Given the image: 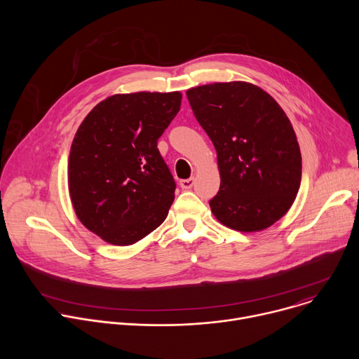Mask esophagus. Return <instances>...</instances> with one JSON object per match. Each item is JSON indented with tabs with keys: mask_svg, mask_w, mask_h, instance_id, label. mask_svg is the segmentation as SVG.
<instances>
[{
	"mask_svg": "<svg viewBox=\"0 0 359 359\" xmlns=\"http://www.w3.org/2000/svg\"><path fill=\"white\" fill-rule=\"evenodd\" d=\"M194 184V179H184V180H180V187L182 189H191Z\"/></svg>",
	"mask_w": 359,
	"mask_h": 359,
	"instance_id": "esophagus-1",
	"label": "esophagus"
}]
</instances>
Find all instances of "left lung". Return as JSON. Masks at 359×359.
<instances>
[{
	"label": "left lung",
	"instance_id": "left-lung-1",
	"mask_svg": "<svg viewBox=\"0 0 359 359\" xmlns=\"http://www.w3.org/2000/svg\"><path fill=\"white\" fill-rule=\"evenodd\" d=\"M193 114L217 151L220 190L209 201L229 229L262 231L292 206L301 184L295 132L276 99L244 81L186 92Z\"/></svg>",
	"mask_w": 359,
	"mask_h": 359
}]
</instances>
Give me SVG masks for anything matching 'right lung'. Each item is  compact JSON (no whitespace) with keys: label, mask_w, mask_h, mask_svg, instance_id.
Segmentation results:
<instances>
[{"label":"right lung","mask_w":359,"mask_h":359,"mask_svg":"<svg viewBox=\"0 0 359 359\" xmlns=\"http://www.w3.org/2000/svg\"><path fill=\"white\" fill-rule=\"evenodd\" d=\"M180 92L116 93L86 115L72 140L68 187L79 222L114 245L158 229L176 183L158 139L177 115Z\"/></svg>","instance_id":"obj_1"}]
</instances>
